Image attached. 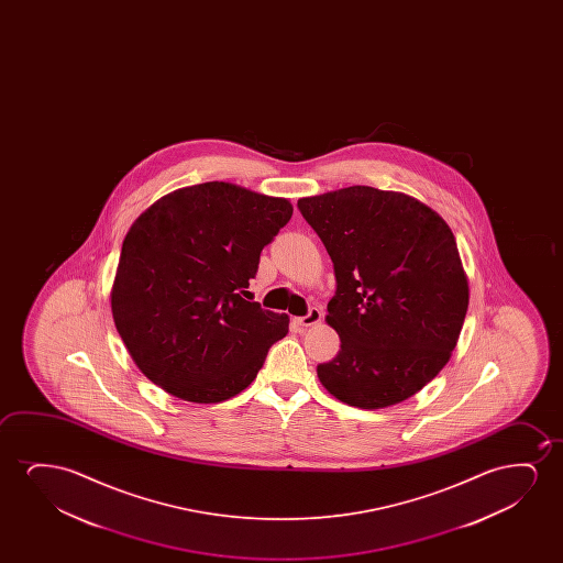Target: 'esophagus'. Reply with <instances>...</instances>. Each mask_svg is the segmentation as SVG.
<instances>
[{
  "instance_id": "esophagus-1",
  "label": "esophagus",
  "mask_w": 563,
  "mask_h": 563,
  "mask_svg": "<svg viewBox=\"0 0 563 563\" xmlns=\"http://www.w3.org/2000/svg\"><path fill=\"white\" fill-rule=\"evenodd\" d=\"M321 321V311L319 308H309L308 313L303 317H298L294 323L298 324V327H313V324L319 323Z\"/></svg>"
}]
</instances>
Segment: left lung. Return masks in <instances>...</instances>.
<instances>
[{
	"mask_svg": "<svg viewBox=\"0 0 563 563\" xmlns=\"http://www.w3.org/2000/svg\"><path fill=\"white\" fill-rule=\"evenodd\" d=\"M298 209L336 277L327 323L342 344L317 365L321 385L355 408L408 400L446 365L467 313L450 227L416 198L371 186L301 198Z\"/></svg>",
	"mask_w": 563,
	"mask_h": 563,
	"instance_id": "left-lung-1",
	"label": "left lung"
}]
</instances>
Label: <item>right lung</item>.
I'll return each mask as SVG.
<instances>
[{
  "label": "right lung",
  "mask_w": 563,
  "mask_h": 563,
  "mask_svg": "<svg viewBox=\"0 0 563 563\" xmlns=\"http://www.w3.org/2000/svg\"><path fill=\"white\" fill-rule=\"evenodd\" d=\"M292 217L285 198L229 183L163 196L126 234L111 292L113 319L139 369L196 404L252 385L288 316L242 298L263 247Z\"/></svg>",
  "instance_id": "obj_1"
}]
</instances>
